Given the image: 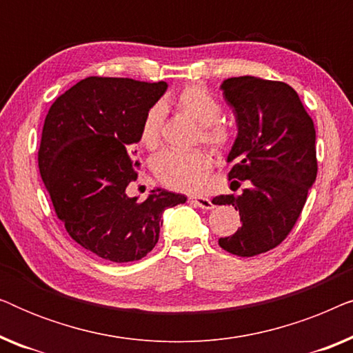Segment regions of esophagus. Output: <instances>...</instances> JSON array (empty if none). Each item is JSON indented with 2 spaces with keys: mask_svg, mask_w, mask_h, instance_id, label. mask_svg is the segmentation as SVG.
<instances>
[{
  "mask_svg": "<svg viewBox=\"0 0 353 353\" xmlns=\"http://www.w3.org/2000/svg\"><path fill=\"white\" fill-rule=\"evenodd\" d=\"M190 202L197 207H201V209H204V210H212L215 207L214 202H212L209 197H204V196H191Z\"/></svg>",
  "mask_w": 353,
  "mask_h": 353,
  "instance_id": "obj_1",
  "label": "esophagus"
}]
</instances>
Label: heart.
I'll return each mask as SVG.
<instances>
[{
	"label": "heart",
	"mask_w": 353,
	"mask_h": 353,
	"mask_svg": "<svg viewBox=\"0 0 353 353\" xmlns=\"http://www.w3.org/2000/svg\"><path fill=\"white\" fill-rule=\"evenodd\" d=\"M173 104L201 125L202 141L219 151L230 146L233 133L228 125L220 120V101L205 86H185L173 98ZM163 117H165V109L162 104L151 105L144 114L138 141L149 151L157 149L162 141ZM212 165H214V159L205 149H192V151L168 149L154 159L152 170L157 180L167 188L194 192L207 185Z\"/></svg>",
	"instance_id": "1"
}]
</instances>
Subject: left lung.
I'll list each match as a JSON object with an SVG mask.
<instances>
[{
  "label": "left lung",
  "mask_w": 353,
  "mask_h": 353,
  "mask_svg": "<svg viewBox=\"0 0 353 353\" xmlns=\"http://www.w3.org/2000/svg\"><path fill=\"white\" fill-rule=\"evenodd\" d=\"M220 88L238 125L226 159L233 163L228 176L248 188L212 201L233 205L243 221L219 244L254 257L281 244L301 216L318 172L315 127L299 94L283 81L244 75L226 79Z\"/></svg>",
  "instance_id": "left-lung-1"
}]
</instances>
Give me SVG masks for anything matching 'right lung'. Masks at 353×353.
Instances as JSON below:
<instances>
[{
    "instance_id": "add662e5",
    "label": "right lung",
    "mask_w": 353,
    "mask_h": 353,
    "mask_svg": "<svg viewBox=\"0 0 353 353\" xmlns=\"http://www.w3.org/2000/svg\"><path fill=\"white\" fill-rule=\"evenodd\" d=\"M167 86L88 77L52 103L43 125L38 167L57 219L75 243L109 262L151 252L163 210L186 202L161 188L144 202L125 192L138 178L133 146L143 117Z\"/></svg>"
}]
</instances>
